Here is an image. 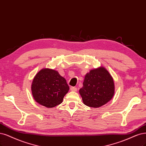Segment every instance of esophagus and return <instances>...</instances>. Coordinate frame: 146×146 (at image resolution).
Listing matches in <instances>:
<instances>
[{
    "instance_id": "obj_1",
    "label": "esophagus",
    "mask_w": 146,
    "mask_h": 146,
    "mask_svg": "<svg viewBox=\"0 0 146 146\" xmlns=\"http://www.w3.org/2000/svg\"><path fill=\"white\" fill-rule=\"evenodd\" d=\"M70 90H71V91L75 92V91H77V88H75V87H71V88H70Z\"/></svg>"
}]
</instances>
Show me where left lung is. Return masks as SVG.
<instances>
[{"instance_id": "1", "label": "left lung", "mask_w": 146, "mask_h": 146, "mask_svg": "<svg viewBox=\"0 0 146 146\" xmlns=\"http://www.w3.org/2000/svg\"><path fill=\"white\" fill-rule=\"evenodd\" d=\"M83 85L79 93L83 103L90 108L102 106L115 94L113 79L103 66L91 69L85 75Z\"/></svg>"}]
</instances>
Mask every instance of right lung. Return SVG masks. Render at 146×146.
Here are the masks:
<instances>
[{
    "label": "right lung",
    "mask_w": 146,
    "mask_h": 146,
    "mask_svg": "<svg viewBox=\"0 0 146 146\" xmlns=\"http://www.w3.org/2000/svg\"><path fill=\"white\" fill-rule=\"evenodd\" d=\"M69 90L66 79L58 71L49 68L39 71L31 84V92L35 101L48 108L61 104Z\"/></svg>",
    "instance_id": "add662e5"
}]
</instances>
